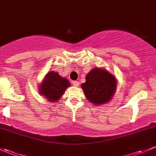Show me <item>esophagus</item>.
Returning <instances> with one entry per match:
<instances>
[{"mask_svg": "<svg viewBox=\"0 0 156 156\" xmlns=\"http://www.w3.org/2000/svg\"><path fill=\"white\" fill-rule=\"evenodd\" d=\"M72 84H73L75 87H78V86H79V82H78V81H72Z\"/></svg>", "mask_w": 156, "mask_h": 156, "instance_id": "1", "label": "esophagus"}]
</instances>
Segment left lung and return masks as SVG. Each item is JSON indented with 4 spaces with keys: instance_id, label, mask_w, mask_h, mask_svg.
<instances>
[{
    "instance_id": "8db88e82",
    "label": "left lung",
    "mask_w": 156,
    "mask_h": 156,
    "mask_svg": "<svg viewBox=\"0 0 156 156\" xmlns=\"http://www.w3.org/2000/svg\"><path fill=\"white\" fill-rule=\"evenodd\" d=\"M85 97L95 106L106 104L112 99L117 88V79L106 69L94 68L81 84Z\"/></svg>"
}]
</instances>
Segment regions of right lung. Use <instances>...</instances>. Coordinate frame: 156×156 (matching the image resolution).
<instances>
[{
    "label": "right lung",
    "mask_w": 156,
    "mask_h": 156,
    "mask_svg": "<svg viewBox=\"0 0 156 156\" xmlns=\"http://www.w3.org/2000/svg\"><path fill=\"white\" fill-rule=\"evenodd\" d=\"M70 85L67 78L60 76L58 72L50 71L38 85V91L48 102L55 103L60 100Z\"/></svg>",
    "instance_id": "add662e5"
}]
</instances>
